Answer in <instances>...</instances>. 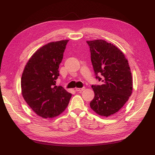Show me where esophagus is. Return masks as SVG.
<instances>
[{
  "label": "esophagus",
  "instance_id": "34e87169",
  "mask_svg": "<svg viewBox=\"0 0 155 155\" xmlns=\"http://www.w3.org/2000/svg\"><path fill=\"white\" fill-rule=\"evenodd\" d=\"M85 88L83 87V88H76L75 90H76L77 92H80V91H83V90H85Z\"/></svg>",
  "mask_w": 155,
  "mask_h": 155
}]
</instances>
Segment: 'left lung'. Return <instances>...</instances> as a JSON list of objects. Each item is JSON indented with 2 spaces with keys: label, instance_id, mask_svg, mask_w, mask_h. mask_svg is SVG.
Instances as JSON below:
<instances>
[{
  "label": "left lung",
  "instance_id": "8db88e82",
  "mask_svg": "<svg viewBox=\"0 0 155 155\" xmlns=\"http://www.w3.org/2000/svg\"><path fill=\"white\" fill-rule=\"evenodd\" d=\"M87 43L96 78L102 82L92 85L94 97L90 106L97 114L108 117L120 110L132 94L130 69L127 59L116 46L101 39Z\"/></svg>",
  "mask_w": 155,
  "mask_h": 155
}]
</instances>
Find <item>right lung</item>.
I'll return each instance as SVG.
<instances>
[{"label": "right lung", "instance_id": "right-lung-1", "mask_svg": "<svg viewBox=\"0 0 155 155\" xmlns=\"http://www.w3.org/2000/svg\"><path fill=\"white\" fill-rule=\"evenodd\" d=\"M68 42H51L42 46L32 55L22 74V95L35 114L43 118L61 114L72 96L63 87L55 85Z\"/></svg>", "mask_w": 155, "mask_h": 155}]
</instances>
